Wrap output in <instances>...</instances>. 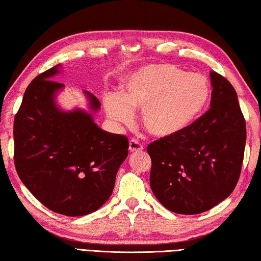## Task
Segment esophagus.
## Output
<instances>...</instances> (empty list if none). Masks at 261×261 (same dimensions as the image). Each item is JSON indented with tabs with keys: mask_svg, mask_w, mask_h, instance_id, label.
<instances>
[{
	"mask_svg": "<svg viewBox=\"0 0 261 261\" xmlns=\"http://www.w3.org/2000/svg\"><path fill=\"white\" fill-rule=\"evenodd\" d=\"M143 145H141L139 141H137L136 139H132L130 140L129 143V151L132 152H139V151H143Z\"/></svg>",
	"mask_w": 261,
	"mask_h": 261,
	"instance_id": "esophagus-1",
	"label": "esophagus"
}]
</instances>
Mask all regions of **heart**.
I'll return each instance as SVG.
<instances>
[{
  "mask_svg": "<svg viewBox=\"0 0 261 261\" xmlns=\"http://www.w3.org/2000/svg\"><path fill=\"white\" fill-rule=\"evenodd\" d=\"M211 95L207 79L169 64H148L122 79L121 94L105 98V112L116 124H127L141 109L140 124L158 138H174L200 116Z\"/></svg>",
  "mask_w": 261,
  "mask_h": 261,
  "instance_id": "b5f03b06",
  "label": "heart"
}]
</instances>
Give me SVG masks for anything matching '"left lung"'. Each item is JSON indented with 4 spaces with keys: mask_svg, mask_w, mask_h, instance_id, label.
<instances>
[{
    "mask_svg": "<svg viewBox=\"0 0 261 261\" xmlns=\"http://www.w3.org/2000/svg\"><path fill=\"white\" fill-rule=\"evenodd\" d=\"M211 109L174 138L148 145L151 189L177 214H199L230 196L241 174L246 141L245 121L235 88L211 72Z\"/></svg>",
    "mask_w": 261,
    "mask_h": 261,
    "instance_id": "1",
    "label": "left lung"
}]
</instances>
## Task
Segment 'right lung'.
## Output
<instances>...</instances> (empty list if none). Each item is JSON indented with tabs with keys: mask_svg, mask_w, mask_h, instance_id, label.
<instances>
[{
	"mask_svg": "<svg viewBox=\"0 0 261 261\" xmlns=\"http://www.w3.org/2000/svg\"><path fill=\"white\" fill-rule=\"evenodd\" d=\"M63 65L35 77L26 88L14 123L15 166L21 182L56 213L83 216L112 196L118 169L127 156L125 136L94 122L100 101L88 91L87 109L64 110L57 98L64 85L53 81Z\"/></svg>",
	"mask_w": 261,
	"mask_h": 261,
	"instance_id": "1",
	"label": "right lung"
}]
</instances>
